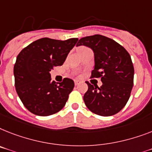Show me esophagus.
Masks as SVG:
<instances>
[{"label":"esophagus","mask_w":152,"mask_h":152,"mask_svg":"<svg viewBox=\"0 0 152 152\" xmlns=\"http://www.w3.org/2000/svg\"><path fill=\"white\" fill-rule=\"evenodd\" d=\"M80 83H81V81H78V80H75V85H78Z\"/></svg>","instance_id":"34e87169"}]
</instances>
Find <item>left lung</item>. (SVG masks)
Listing matches in <instances>:
<instances>
[{
    "mask_svg": "<svg viewBox=\"0 0 152 152\" xmlns=\"http://www.w3.org/2000/svg\"><path fill=\"white\" fill-rule=\"evenodd\" d=\"M86 46L93 50L95 68L91 78H101L102 85L86 81L88 89L84 102L88 110L102 116H113L125 106L130 96L134 69L129 53L113 39L102 35L86 36L77 46Z\"/></svg>",
    "mask_w": 152,
    "mask_h": 152,
    "instance_id": "left-lung-1",
    "label": "left lung"
}]
</instances>
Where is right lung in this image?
<instances>
[{"mask_svg":"<svg viewBox=\"0 0 152 152\" xmlns=\"http://www.w3.org/2000/svg\"><path fill=\"white\" fill-rule=\"evenodd\" d=\"M77 38L57 40L42 38L26 46L14 66L15 85L25 107L41 116L59 112L68 99L75 82L65 77L61 83L51 81L50 71L64 63Z\"/></svg>","mask_w":152,"mask_h":152,"instance_id":"add662e5","label":"right lung"}]
</instances>
